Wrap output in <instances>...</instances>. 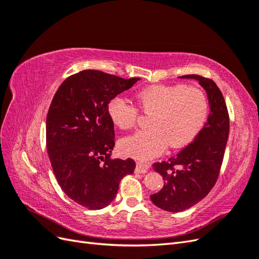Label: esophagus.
Listing matches in <instances>:
<instances>
[{"label": "esophagus", "mask_w": 259, "mask_h": 259, "mask_svg": "<svg viewBox=\"0 0 259 259\" xmlns=\"http://www.w3.org/2000/svg\"><path fill=\"white\" fill-rule=\"evenodd\" d=\"M135 170H136V173H138V174H145L148 171V166L144 163H137Z\"/></svg>", "instance_id": "esophagus-1"}]
</instances>
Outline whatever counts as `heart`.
<instances>
[{
  "instance_id": "heart-1",
  "label": "heart",
  "mask_w": 259,
  "mask_h": 259,
  "mask_svg": "<svg viewBox=\"0 0 259 259\" xmlns=\"http://www.w3.org/2000/svg\"><path fill=\"white\" fill-rule=\"evenodd\" d=\"M139 109L150 114L149 128L125 137L120 150L138 161H148L162 154L168 146L182 148L192 143L207 121L209 106L204 93L185 85H152L136 94ZM112 123L122 130L134 127L139 110L122 96L108 104Z\"/></svg>"
}]
</instances>
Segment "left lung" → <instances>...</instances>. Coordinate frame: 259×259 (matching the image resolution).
I'll return each mask as SVG.
<instances>
[{
  "mask_svg": "<svg viewBox=\"0 0 259 259\" xmlns=\"http://www.w3.org/2000/svg\"><path fill=\"white\" fill-rule=\"evenodd\" d=\"M180 77L194 79L203 86L210 112L204 127L192 143L167 161L152 164L165 183L150 199L154 205L171 213L190 208L213 189L221 173L230 128L228 109L216 83L198 74Z\"/></svg>",
  "mask_w": 259,
  "mask_h": 259,
  "instance_id": "left-lung-1",
  "label": "left lung"
}]
</instances>
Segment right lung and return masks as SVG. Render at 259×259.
<instances>
[{
    "mask_svg": "<svg viewBox=\"0 0 259 259\" xmlns=\"http://www.w3.org/2000/svg\"><path fill=\"white\" fill-rule=\"evenodd\" d=\"M138 80L83 70L67 77L54 95L46 117L50 161L61 189L85 208L110 204L121 179L134 173L133 159L110 158L115 136L108 104Z\"/></svg>",
    "mask_w": 259,
    "mask_h": 259,
    "instance_id": "right-lung-1",
    "label": "right lung"
}]
</instances>
